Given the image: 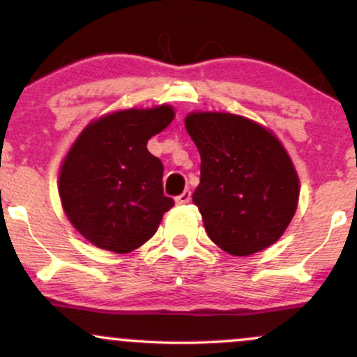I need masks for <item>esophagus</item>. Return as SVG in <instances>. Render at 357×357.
<instances>
[{"mask_svg":"<svg viewBox=\"0 0 357 357\" xmlns=\"http://www.w3.org/2000/svg\"><path fill=\"white\" fill-rule=\"evenodd\" d=\"M190 202H191V191L190 190L183 191L181 195L176 196V203L178 204H188Z\"/></svg>","mask_w":357,"mask_h":357,"instance_id":"obj_1","label":"esophagus"}]
</instances>
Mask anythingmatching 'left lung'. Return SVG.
<instances>
[{
  "label": "left lung",
  "mask_w": 357,
  "mask_h": 357,
  "mask_svg": "<svg viewBox=\"0 0 357 357\" xmlns=\"http://www.w3.org/2000/svg\"><path fill=\"white\" fill-rule=\"evenodd\" d=\"M184 124L202 155L192 203L208 236L235 257L275 243L296 215L301 190L280 141L227 112H191Z\"/></svg>",
  "instance_id": "obj_1"
}]
</instances>
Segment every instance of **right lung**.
<instances>
[{"label": "right lung", "mask_w": 357, "mask_h": 357, "mask_svg": "<svg viewBox=\"0 0 357 357\" xmlns=\"http://www.w3.org/2000/svg\"><path fill=\"white\" fill-rule=\"evenodd\" d=\"M174 119L169 105L129 109L89 124L60 169L65 215L84 238L114 253H129L158 230L174 206L162 192L161 159L147 141Z\"/></svg>", "instance_id": "right-lung-1"}]
</instances>
